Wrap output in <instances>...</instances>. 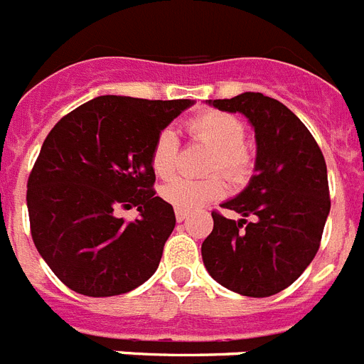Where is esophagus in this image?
Masks as SVG:
<instances>
[{
    "instance_id": "obj_1",
    "label": "esophagus",
    "mask_w": 364,
    "mask_h": 364,
    "mask_svg": "<svg viewBox=\"0 0 364 364\" xmlns=\"http://www.w3.org/2000/svg\"><path fill=\"white\" fill-rule=\"evenodd\" d=\"M174 216H176V222H184L186 218H188V212L176 208V210H174Z\"/></svg>"
}]
</instances>
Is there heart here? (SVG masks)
<instances>
[{"label":"heart","instance_id":"obj_1","mask_svg":"<svg viewBox=\"0 0 364 364\" xmlns=\"http://www.w3.org/2000/svg\"><path fill=\"white\" fill-rule=\"evenodd\" d=\"M188 132L193 139L205 142L214 148L210 156L208 171H225L232 178H240L250 165V156L244 148L246 129L242 122L228 112L220 110H205L193 116L188 122ZM176 152H178V136L173 129H164L159 133L150 154V164L154 173L167 178L176 167ZM228 191L225 180L220 176H210L205 180L173 178L161 188V197L168 205L180 210H193L208 200L222 197Z\"/></svg>","mask_w":364,"mask_h":364}]
</instances>
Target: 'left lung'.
Returning a JSON list of instances; mask_svg holds the SVG:
<instances>
[{
	"instance_id": "1",
	"label": "left lung",
	"mask_w": 364,
	"mask_h": 364,
	"mask_svg": "<svg viewBox=\"0 0 364 364\" xmlns=\"http://www.w3.org/2000/svg\"><path fill=\"white\" fill-rule=\"evenodd\" d=\"M206 103L246 116L257 152L248 186L222 203L242 218L235 222L212 212L203 263L220 286L246 297H270L291 286L318 254L331 210L323 154L286 105L259 92Z\"/></svg>"
}]
</instances>
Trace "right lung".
Listing matches in <instances>:
<instances>
[{
    "label": "right lung",
    "mask_w": 364,
    "mask_h": 364,
    "mask_svg": "<svg viewBox=\"0 0 364 364\" xmlns=\"http://www.w3.org/2000/svg\"><path fill=\"white\" fill-rule=\"evenodd\" d=\"M193 103L100 95L52 127L26 200L35 248L69 289L112 297L158 270L176 218L152 190L150 154L159 133ZM133 205L135 223L115 216Z\"/></svg>",
    "instance_id": "add662e5"
}]
</instances>
